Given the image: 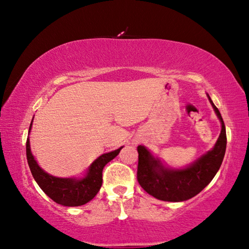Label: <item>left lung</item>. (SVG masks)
<instances>
[{
    "label": "left lung",
    "mask_w": 249,
    "mask_h": 249,
    "mask_svg": "<svg viewBox=\"0 0 249 249\" xmlns=\"http://www.w3.org/2000/svg\"><path fill=\"white\" fill-rule=\"evenodd\" d=\"M211 101V99H210ZM212 103L222 123L220 137L212 150L185 169H168L161 166L144 146H138L137 181L144 190L156 199L170 202L189 200L200 193L220 169L226 150V129L215 105Z\"/></svg>",
    "instance_id": "left-lung-1"
}]
</instances>
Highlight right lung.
I'll return each instance as SVG.
<instances>
[{
	"instance_id": "right-lung-1",
	"label": "right lung",
	"mask_w": 249,
	"mask_h": 249,
	"mask_svg": "<svg viewBox=\"0 0 249 249\" xmlns=\"http://www.w3.org/2000/svg\"><path fill=\"white\" fill-rule=\"evenodd\" d=\"M31 128L32 123L29 125V130ZM122 148L123 147L100 156L90 166L88 175L80 180L56 178L45 172L34 159L28 137L26 142V156L34 179L50 199L65 206H79L91 201L100 191L101 185H102V171L104 166L112 159H114Z\"/></svg>"
}]
</instances>
